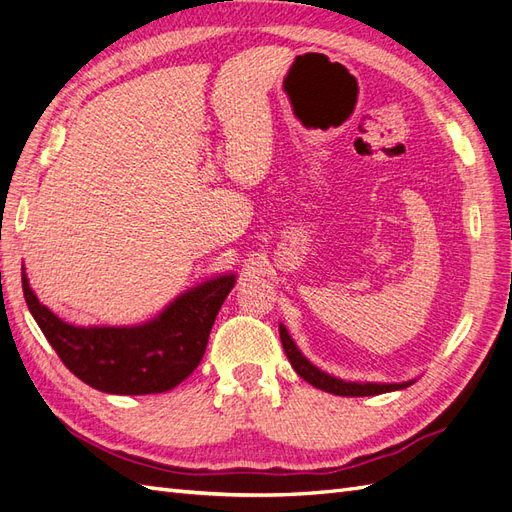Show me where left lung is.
<instances>
[{
    "label": "left lung",
    "instance_id": "1",
    "mask_svg": "<svg viewBox=\"0 0 512 512\" xmlns=\"http://www.w3.org/2000/svg\"><path fill=\"white\" fill-rule=\"evenodd\" d=\"M279 335H281V344L287 359H290L292 368L296 370L298 376H303L305 381L313 387H318L322 391L335 393V396H348V398H357V396H378V393H387V391H398V389H406L415 383L413 381H404V383H355V381H344V378H337L322 372L320 368H316L303 352L298 350V346L294 344L292 335L287 333V329L283 324H279Z\"/></svg>",
    "mask_w": 512,
    "mask_h": 512
}]
</instances>
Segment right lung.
I'll return each instance as SVG.
<instances>
[{"label":"right lung","mask_w":512,"mask_h":512,"mask_svg":"<svg viewBox=\"0 0 512 512\" xmlns=\"http://www.w3.org/2000/svg\"><path fill=\"white\" fill-rule=\"evenodd\" d=\"M21 270L25 303L62 363L86 385L116 396L162 393L186 381L201 363L209 331L235 285V274L203 281L142 324L75 326L36 298Z\"/></svg>","instance_id":"obj_1"}]
</instances>
